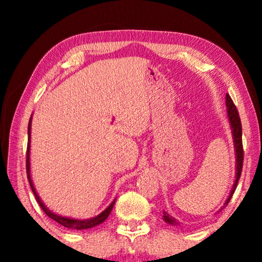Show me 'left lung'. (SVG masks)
Wrapping results in <instances>:
<instances>
[{
	"label": "left lung",
	"mask_w": 262,
	"mask_h": 262,
	"mask_svg": "<svg viewBox=\"0 0 262 262\" xmlns=\"http://www.w3.org/2000/svg\"><path fill=\"white\" fill-rule=\"evenodd\" d=\"M225 104H227V107H228L227 108V111H228V118H229L230 126H231V129H232L234 151H236V179H234V184L232 186L231 192H230V194H229V198L227 199V201H225L224 206L222 207L221 209L219 210V212L222 209H223V208L230 202V199L232 198L234 190H236V187H237V185H238V180H239V178H241V174H242L243 161H244L241 118H239V113H238V111L236 108V106H234V104H233L231 97H230L228 94H227V97H225ZM163 214H164L163 215V219H164V221L166 222V223L171 224V225H177V224H178V222L176 221V219H173V217L168 215L167 212L163 211Z\"/></svg>",
	"instance_id": "left-lung-1"
}]
</instances>
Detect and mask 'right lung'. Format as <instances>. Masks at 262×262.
I'll list each match as a JSON object with an SVG mask.
<instances>
[{
	"label": "right lung",
	"mask_w": 262,
	"mask_h": 262,
	"mask_svg": "<svg viewBox=\"0 0 262 262\" xmlns=\"http://www.w3.org/2000/svg\"><path fill=\"white\" fill-rule=\"evenodd\" d=\"M31 122H32V115H31L30 118V121H29V127H28V135H29V140H28V150H26V173H28V179H29V183L31 186V189H32V192L34 194L35 199H37V201L39 203V206L41 207V209L45 211V214L51 217L52 220H54L57 223L63 225V227L68 228V229H73V230H85V229H90V228H94L96 225H98L100 223H103V222L107 219L108 215L111 214V211L113 209V206L115 203V200H113V202L111 203V205L106 208V209L100 212L99 215H97L96 217H92V219H88V220H75V219H69V217H63V216H60L57 214H54V212H52L48 208L43 205V202L41 201V199L39 198V195L37 194V190H35L33 183H32V179H31V172H30V142H31Z\"/></svg>",
	"instance_id": "right-lung-1"
}]
</instances>
